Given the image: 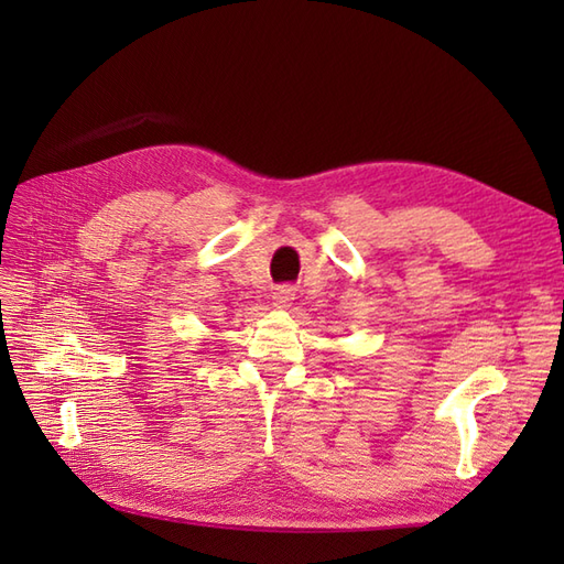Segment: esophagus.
I'll return each instance as SVG.
<instances>
[{
  "label": "esophagus",
  "instance_id": "1",
  "mask_svg": "<svg viewBox=\"0 0 564 564\" xmlns=\"http://www.w3.org/2000/svg\"><path fill=\"white\" fill-rule=\"evenodd\" d=\"M292 301H294V289L292 286H278L275 292H272V305H275V308H286V305Z\"/></svg>",
  "mask_w": 564,
  "mask_h": 564
}]
</instances>
